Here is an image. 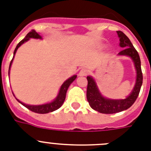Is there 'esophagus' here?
I'll list each match as a JSON object with an SVG mask.
<instances>
[{
	"instance_id": "34e87169",
	"label": "esophagus",
	"mask_w": 151,
	"mask_h": 151,
	"mask_svg": "<svg viewBox=\"0 0 151 151\" xmlns=\"http://www.w3.org/2000/svg\"><path fill=\"white\" fill-rule=\"evenodd\" d=\"M87 73H88V70L83 68V69H81V70H80L79 76H81V77H83V76L87 75Z\"/></svg>"
}]
</instances>
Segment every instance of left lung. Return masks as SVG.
Masks as SVG:
<instances>
[{
    "label": "left lung",
    "instance_id": "obj_1",
    "mask_svg": "<svg viewBox=\"0 0 151 151\" xmlns=\"http://www.w3.org/2000/svg\"><path fill=\"white\" fill-rule=\"evenodd\" d=\"M120 38V47L124 48L118 54L119 56H127L131 58L136 70V81L130 94L124 99H111L104 97L100 92L97 83L93 77L87 76V99L92 109L101 114H115L128 109L133 105L140 93L143 83V74L141 71L140 56L133 46L130 39L122 32L116 31Z\"/></svg>",
    "mask_w": 151,
    "mask_h": 151
}]
</instances>
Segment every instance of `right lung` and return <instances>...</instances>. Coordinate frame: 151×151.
I'll list each match as a JSON object with an SVG mask.
<instances>
[{"instance_id":"obj_1","label":"right lung","mask_w":151,"mask_h":151,"mask_svg":"<svg viewBox=\"0 0 151 151\" xmlns=\"http://www.w3.org/2000/svg\"><path fill=\"white\" fill-rule=\"evenodd\" d=\"M30 38H35V39H42V37L39 35L38 33H37L35 30H31L30 32H29L27 35H26L24 38L21 41L19 42V44H17L16 48H15L14 51V56L13 59L11 60V64H10V66H9V71L8 73L10 74V70H11V64H12V62H13L14 58V55L17 52V49H18L24 43L28 41ZM77 78V75H73L70 78H68V80H66L63 83V84L60 87V90H59V92L58 93V96H57L55 98H54L51 102L50 103H47L44 104H40V105H30V104H26L23 103L21 101H19L18 99H16L18 101L19 103H21L23 106H24L25 107H27V109H29L30 111H33V112L37 113V114H47L49 112H53V111H56L58 109L60 108L62 106V104H64V101H65V97H66V93H67V91H68V87H70V83H73V81L74 80ZM13 93V92H12ZM14 94V93H13ZM15 97V96H14Z\"/></svg>"}]
</instances>
